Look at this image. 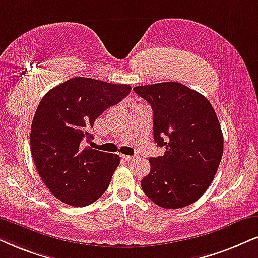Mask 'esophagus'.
<instances>
[{"mask_svg":"<svg viewBox=\"0 0 258 258\" xmlns=\"http://www.w3.org/2000/svg\"><path fill=\"white\" fill-rule=\"evenodd\" d=\"M121 157L125 159V161H133V159L137 158V157H135V156H127V155H123V156H121Z\"/></svg>","mask_w":258,"mask_h":258,"instance_id":"34e87169","label":"esophagus"}]
</instances>
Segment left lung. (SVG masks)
Wrapping results in <instances>:
<instances>
[{
	"instance_id": "1",
	"label": "left lung",
	"mask_w": 258,
	"mask_h": 258,
	"mask_svg": "<svg viewBox=\"0 0 258 258\" xmlns=\"http://www.w3.org/2000/svg\"><path fill=\"white\" fill-rule=\"evenodd\" d=\"M153 112V138L163 156L149 159L142 180L146 197L175 210L198 200L213 181L223 157L224 138L213 107L200 93L178 82L135 87Z\"/></svg>"
}]
</instances>
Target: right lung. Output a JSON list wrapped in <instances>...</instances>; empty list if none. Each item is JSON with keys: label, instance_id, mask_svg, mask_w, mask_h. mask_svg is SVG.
Wrapping results in <instances>:
<instances>
[{"label": "right lung", "instance_id": "right-lung-1", "mask_svg": "<svg viewBox=\"0 0 258 258\" xmlns=\"http://www.w3.org/2000/svg\"><path fill=\"white\" fill-rule=\"evenodd\" d=\"M131 91L128 84H113L74 77L45 94L31 127V152L48 190L64 204L84 207L106 191L120 157L89 148L94 121Z\"/></svg>", "mask_w": 258, "mask_h": 258}]
</instances>
